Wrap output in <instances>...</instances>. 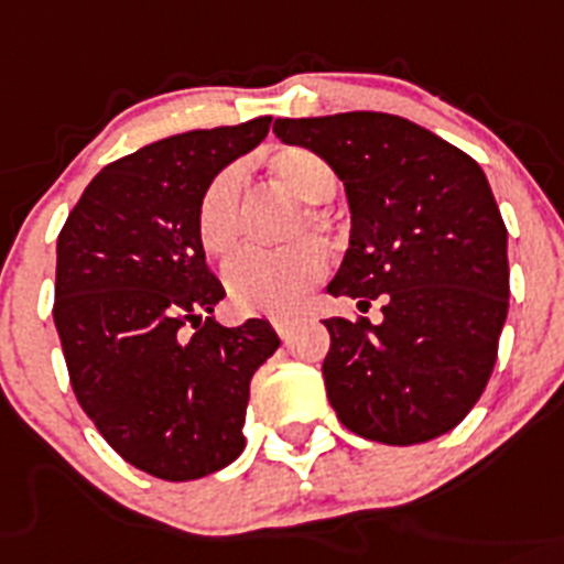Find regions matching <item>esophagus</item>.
<instances>
[{
	"mask_svg": "<svg viewBox=\"0 0 564 564\" xmlns=\"http://www.w3.org/2000/svg\"><path fill=\"white\" fill-rule=\"evenodd\" d=\"M294 325H297V319H294V317H275V319H272V328H275V334L281 336V339H289V336H292Z\"/></svg>",
	"mask_w": 564,
	"mask_h": 564,
	"instance_id": "esophagus-1",
	"label": "esophagus"
}]
</instances>
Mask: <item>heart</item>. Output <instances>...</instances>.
Returning <instances> with one entry per match:
<instances>
[{"label": "heart", "instance_id": "b5f03b06", "mask_svg": "<svg viewBox=\"0 0 564 564\" xmlns=\"http://www.w3.org/2000/svg\"><path fill=\"white\" fill-rule=\"evenodd\" d=\"M270 170L289 194L303 203H323L334 194L336 175L317 152L306 147H283L270 158ZM317 223V219H308ZM194 230L203 252L214 261L234 256L241 239V175L223 170L210 177L197 203ZM328 256L314 239H300L275 252H241L225 270V289L239 312L283 317L297 312L308 289L325 272Z\"/></svg>", "mask_w": 564, "mask_h": 564}]
</instances>
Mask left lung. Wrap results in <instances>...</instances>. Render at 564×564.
Segmentation results:
<instances>
[{"mask_svg": "<svg viewBox=\"0 0 564 564\" xmlns=\"http://www.w3.org/2000/svg\"><path fill=\"white\" fill-rule=\"evenodd\" d=\"M345 183L350 247L328 294L378 323L325 319V392L345 429L417 445L467 417L498 359L509 312L507 225L481 166L392 113L275 119Z\"/></svg>", "mask_w": 564, "mask_h": 564, "instance_id": "left-lung-1", "label": "left lung"}]
</instances>
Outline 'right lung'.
Here are the masks:
<instances>
[{
	"instance_id": "1",
	"label": "right lung",
	"mask_w": 564,
	"mask_h": 564,
	"mask_svg": "<svg viewBox=\"0 0 564 564\" xmlns=\"http://www.w3.org/2000/svg\"><path fill=\"white\" fill-rule=\"evenodd\" d=\"M270 122L170 135L108 163L57 236L52 314L77 403L116 454L163 481L245 451L250 378L281 345L267 319L214 323L225 289L194 230L210 177Z\"/></svg>"
}]
</instances>
